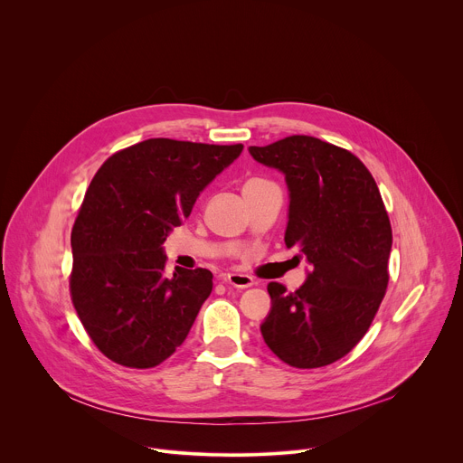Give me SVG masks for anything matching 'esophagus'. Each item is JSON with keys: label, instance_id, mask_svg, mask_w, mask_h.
<instances>
[{"label": "esophagus", "instance_id": "esophagus-1", "mask_svg": "<svg viewBox=\"0 0 463 463\" xmlns=\"http://www.w3.org/2000/svg\"><path fill=\"white\" fill-rule=\"evenodd\" d=\"M223 282L227 286H232V288H238V289H245V288H250L254 284L252 277L241 275V273H227V275H223Z\"/></svg>", "mask_w": 463, "mask_h": 463}]
</instances>
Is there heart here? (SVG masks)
<instances>
[{"mask_svg":"<svg viewBox=\"0 0 463 463\" xmlns=\"http://www.w3.org/2000/svg\"><path fill=\"white\" fill-rule=\"evenodd\" d=\"M252 181H254V179H252Z\"/></svg>","mask_w":463,"mask_h":463,"instance_id":"1","label":"heart"}]
</instances>
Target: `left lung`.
<instances>
[{
    "label": "left lung",
    "instance_id": "left-lung-1",
    "mask_svg": "<svg viewBox=\"0 0 463 463\" xmlns=\"http://www.w3.org/2000/svg\"><path fill=\"white\" fill-rule=\"evenodd\" d=\"M249 152L286 175L284 240L311 266L293 293L269 282L273 307L261 337L289 366L332 364L364 337L386 293L392 227L381 192L359 157L317 137L291 136Z\"/></svg>",
    "mask_w": 463,
    "mask_h": 463
}]
</instances>
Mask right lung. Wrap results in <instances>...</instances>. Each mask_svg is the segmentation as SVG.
<instances>
[{
	"mask_svg": "<svg viewBox=\"0 0 463 463\" xmlns=\"http://www.w3.org/2000/svg\"><path fill=\"white\" fill-rule=\"evenodd\" d=\"M243 145L148 139L99 168L71 231V300L95 346L154 368L183 345L213 291L209 269L165 275L163 243Z\"/></svg>",
	"mask_w": 463,
	"mask_h": 463,
	"instance_id": "right-lung-1",
	"label": "right lung"
}]
</instances>
